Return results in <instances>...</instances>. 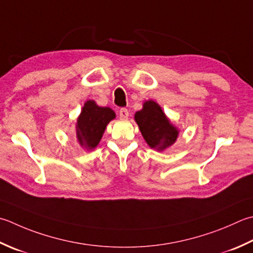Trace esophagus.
I'll use <instances>...</instances> for the list:
<instances>
[{"mask_svg": "<svg viewBox=\"0 0 253 253\" xmlns=\"http://www.w3.org/2000/svg\"><path fill=\"white\" fill-rule=\"evenodd\" d=\"M120 116H121L122 120H127L128 116H129V112L127 111V108H121Z\"/></svg>", "mask_w": 253, "mask_h": 253, "instance_id": "esophagus-1", "label": "esophagus"}]
</instances>
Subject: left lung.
<instances>
[{"label":"left lung","instance_id":"1","mask_svg":"<svg viewBox=\"0 0 253 253\" xmlns=\"http://www.w3.org/2000/svg\"><path fill=\"white\" fill-rule=\"evenodd\" d=\"M135 122L148 146L157 151H165L179 137V128L173 125L159 104L152 100L143 102L141 110L135 113Z\"/></svg>","mask_w":253,"mask_h":253}]
</instances>
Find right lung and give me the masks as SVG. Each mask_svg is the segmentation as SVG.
I'll list each match as a JSON object with an SVG mask.
<instances>
[{
    "label": "right lung",
    "mask_w": 253,
    "mask_h": 253,
    "mask_svg": "<svg viewBox=\"0 0 253 253\" xmlns=\"http://www.w3.org/2000/svg\"><path fill=\"white\" fill-rule=\"evenodd\" d=\"M116 114L110 107L98 106L95 101L88 100L77 118V140L83 149L93 150L100 143L107 124L115 120Z\"/></svg>",
    "instance_id": "obj_1"
}]
</instances>
